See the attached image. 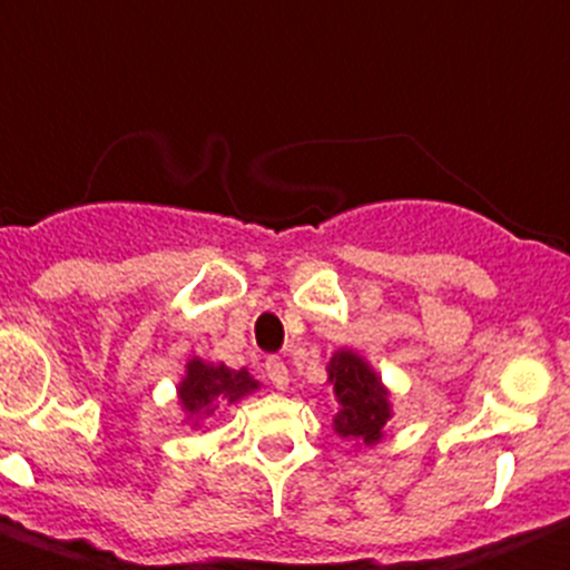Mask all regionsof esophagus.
Segmentation results:
<instances>
[{"mask_svg":"<svg viewBox=\"0 0 570 570\" xmlns=\"http://www.w3.org/2000/svg\"><path fill=\"white\" fill-rule=\"evenodd\" d=\"M264 370H266V379L272 381V387L286 390V384H289V370H286L284 361H281V358H266Z\"/></svg>","mask_w":570,"mask_h":570,"instance_id":"obj_1","label":"esophagus"}]
</instances>
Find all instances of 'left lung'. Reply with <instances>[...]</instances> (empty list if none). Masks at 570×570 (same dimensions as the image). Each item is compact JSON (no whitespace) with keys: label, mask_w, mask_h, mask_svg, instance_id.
I'll return each instance as SVG.
<instances>
[{"label":"left lung","mask_w":570,"mask_h":570,"mask_svg":"<svg viewBox=\"0 0 570 570\" xmlns=\"http://www.w3.org/2000/svg\"><path fill=\"white\" fill-rule=\"evenodd\" d=\"M326 381L338 402L335 435L358 448H375L393 422V393L381 381L379 370L358 350L341 346L326 361Z\"/></svg>","instance_id":"obj_1"}]
</instances>
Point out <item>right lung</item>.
<instances>
[{
  "mask_svg": "<svg viewBox=\"0 0 570 570\" xmlns=\"http://www.w3.org/2000/svg\"><path fill=\"white\" fill-rule=\"evenodd\" d=\"M257 390H261V381L246 367L232 370L224 361L191 355L177 381V404H180L183 424L200 430L203 422L215 415V410L232 407Z\"/></svg>",
  "mask_w": 570,
  "mask_h": 570,
  "instance_id": "obj_1",
  "label": "right lung"
}]
</instances>
